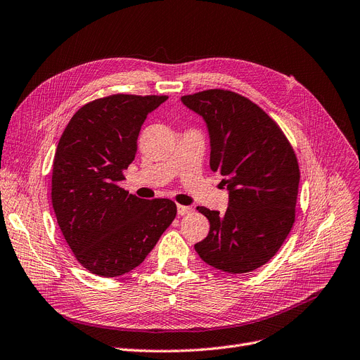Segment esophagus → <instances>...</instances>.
<instances>
[{
	"label": "esophagus",
	"instance_id": "esophagus-1",
	"mask_svg": "<svg viewBox=\"0 0 360 360\" xmlns=\"http://www.w3.org/2000/svg\"><path fill=\"white\" fill-rule=\"evenodd\" d=\"M193 210H192V207H186V205H179L177 207V212H179V215H187V214H191Z\"/></svg>",
	"mask_w": 360,
	"mask_h": 360
}]
</instances>
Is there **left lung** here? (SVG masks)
<instances>
[{"mask_svg":"<svg viewBox=\"0 0 360 360\" xmlns=\"http://www.w3.org/2000/svg\"><path fill=\"white\" fill-rule=\"evenodd\" d=\"M181 101L207 122L211 169L230 191L226 214L196 208L211 227L195 249L214 268L250 272L278 252L293 227L300 180L293 146L281 127L240 94L208 89Z\"/></svg>","mask_w":360,"mask_h":360,"instance_id":"1","label":"left lung"}]
</instances>
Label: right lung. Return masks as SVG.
<instances>
[{
    "instance_id": "obj_1",
    "label": "right lung",
    "mask_w": 360,
    "mask_h": 360,
    "mask_svg": "<svg viewBox=\"0 0 360 360\" xmlns=\"http://www.w3.org/2000/svg\"><path fill=\"white\" fill-rule=\"evenodd\" d=\"M168 96L115 94L88 102L64 129L51 199L60 230L82 266L118 277L143 262L173 222L169 199H141L120 187L145 118Z\"/></svg>"
}]
</instances>
